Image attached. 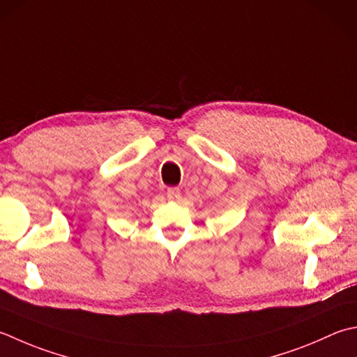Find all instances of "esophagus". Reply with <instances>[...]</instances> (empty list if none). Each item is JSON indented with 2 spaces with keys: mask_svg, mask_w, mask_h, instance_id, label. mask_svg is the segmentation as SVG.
I'll return each mask as SVG.
<instances>
[{
  "mask_svg": "<svg viewBox=\"0 0 357 357\" xmlns=\"http://www.w3.org/2000/svg\"><path fill=\"white\" fill-rule=\"evenodd\" d=\"M181 197V190L178 187H170L167 188V198L169 199H178Z\"/></svg>",
  "mask_w": 357,
  "mask_h": 357,
  "instance_id": "obj_1",
  "label": "esophagus"
}]
</instances>
